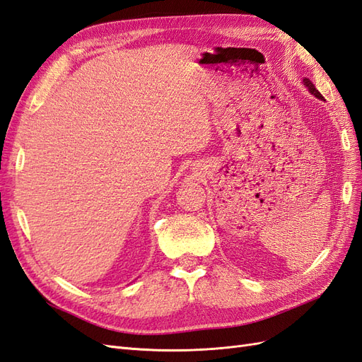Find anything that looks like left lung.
I'll return each mask as SVG.
<instances>
[{"mask_svg": "<svg viewBox=\"0 0 362 362\" xmlns=\"http://www.w3.org/2000/svg\"><path fill=\"white\" fill-rule=\"evenodd\" d=\"M303 84H305L306 87H308V90H310V92H311L313 95H315L317 98H319V100H323V96H322V93H320L319 90H317V89H315V87H314V84H313V83H311V81H310L308 78H305V80H303Z\"/></svg>", "mask_w": 362, "mask_h": 362, "instance_id": "1", "label": "left lung"}]
</instances>
